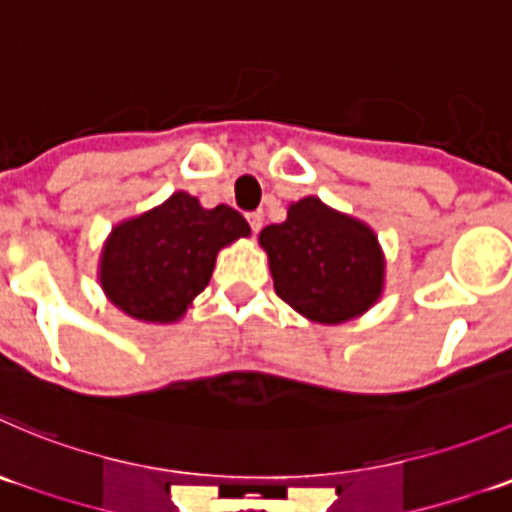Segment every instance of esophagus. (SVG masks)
Segmentation results:
<instances>
[{
  "label": "esophagus",
  "mask_w": 512,
  "mask_h": 512,
  "mask_svg": "<svg viewBox=\"0 0 512 512\" xmlns=\"http://www.w3.org/2000/svg\"><path fill=\"white\" fill-rule=\"evenodd\" d=\"M247 222H250V227H252V232H260L262 230V222H265V217H262V212H250V215H247Z\"/></svg>",
  "instance_id": "34e87169"
}]
</instances>
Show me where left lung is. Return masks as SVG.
I'll use <instances>...</instances> for the list:
<instances>
[{
	"instance_id": "8db88e82",
	"label": "left lung",
	"mask_w": 512,
	"mask_h": 512,
	"mask_svg": "<svg viewBox=\"0 0 512 512\" xmlns=\"http://www.w3.org/2000/svg\"><path fill=\"white\" fill-rule=\"evenodd\" d=\"M275 292L292 310L322 325L370 310L385 285V257L365 222L317 197L292 202L287 220L260 232Z\"/></svg>"
}]
</instances>
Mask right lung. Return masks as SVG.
<instances>
[{"label": "right lung", "mask_w": 512, "mask_h": 512, "mask_svg": "<svg viewBox=\"0 0 512 512\" xmlns=\"http://www.w3.org/2000/svg\"><path fill=\"white\" fill-rule=\"evenodd\" d=\"M250 225L237 210H205L187 192L119 222L99 260V285L112 305L142 322H177L210 282L217 252Z\"/></svg>", "instance_id": "add662e5"}]
</instances>
